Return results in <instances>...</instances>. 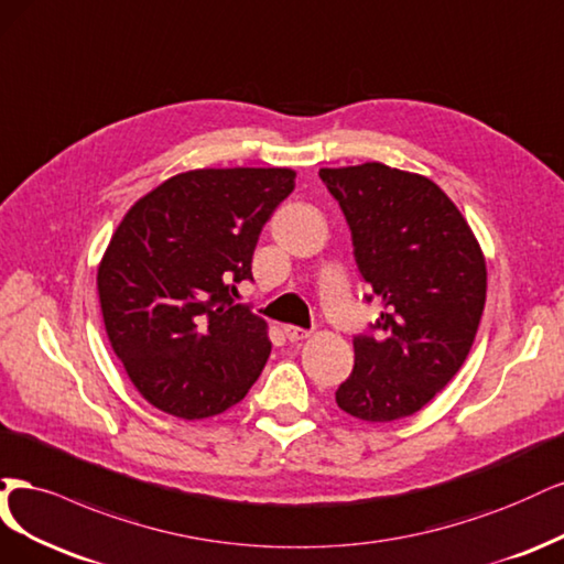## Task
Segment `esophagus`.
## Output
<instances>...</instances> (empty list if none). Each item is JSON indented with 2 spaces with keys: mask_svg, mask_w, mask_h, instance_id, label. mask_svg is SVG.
Returning <instances> with one entry per match:
<instances>
[{
  "mask_svg": "<svg viewBox=\"0 0 564 564\" xmlns=\"http://www.w3.org/2000/svg\"><path fill=\"white\" fill-rule=\"evenodd\" d=\"M283 335H285L290 341H300V339H306V337H308V330L297 328V325H283Z\"/></svg>",
  "mask_w": 564,
  "mask_h": 564,
  "instance_id": "obj_1",
  "label": "esophagus"
}]
</instances>
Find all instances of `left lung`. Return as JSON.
Listing matches in <instances>:
<instances>
[{"instance_id":"8db88e82","label":"left lung","mask_w":564,"mask_h":564,"mask_svg":"<svg viewBox=\"0 0 564 564\" xmlns=\"http://www.w3.org/2000/svg\"><path fill=\"white\" fill-rule=\"evenodd\" d=\"M318 175L347 217L366 300L381 302L370 333L354 337V372L335 401L362 422L403 420L447 387L474 347L487 293L482 250L424 175L377 161Z\"/></svg>"}]
</instances>
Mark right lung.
Instances as JSON below:
<instances>
[{
  "label": "right lung",
  "instance_id": "right-lung-1",
  "mask_svg": "<svg viewBox=\"0 0 564 564\" xmlns=\"http://www.w3.org/2000/svg\"><path fill=\"white\" fill-rule=\"evenodd\" d=\"M295 189L290 169H198L142 196L98 267L107 337L133 387L180 420L243 401L271 351L267 323L236 304L260 231Z\"/></svg>",
  "mask_w": 564,
  "mask_h": 564
}]
</instances>
